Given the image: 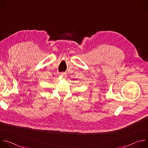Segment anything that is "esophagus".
<instances>
[{"instance_id":"obj_1","label":"esophagus","mask_w":148,"mask_h":148,"mask_svg":"<svg viewBox=\"0 0 148 148\" xmlns=\"http://www.w3.org/2000/svg\"><path fill=\"white\" fill-rule=\"evenodd\" d=\"M61 76L63 78H66L67 77V74L66 73H61Z\"/></svg>"}]
</instances>
